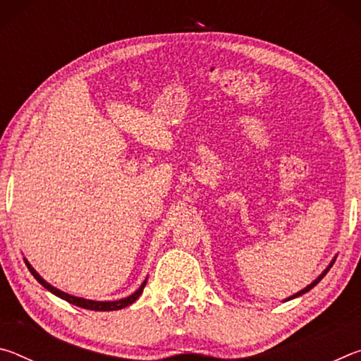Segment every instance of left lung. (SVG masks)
Listing matches in <instances>:
<instances>
[{"mask_svg": "<svg viewBox=\"0 0 361 361\" xmlns=\"http://www.w3.org/2000/svg\"><path fill=\"white\" fill-rule=\"evenodd\" d=\"M334 261H336V259H333L331 262H329V266H328V267L325 269V271H323V272L320 274V276H319V277H317V279L314 280V282H312V283H310V285H307V286H305V288H304V290H301V291H298V293H296V295H293V296H290L288 299H285V301H290V299H295V298H298V296H301V295H304V293H307L309 290H312V288H314V286H315L317 283H319V282H320V280H322L323 277H325V276H326V272L329 271V269H331V266L334 264Z\"/></svg>", "mask_w": 361, "mask_h": 361, "instance_id": "1", "label": "left lung"}]
</instances>
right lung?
I'll use <instances>...</instances> for the list:
<instances>
[{
	"label": "right lung",
	"mask_w": 361,
	"mask_h": 361,
	"mask_svg": "<svg viewBox=\"0 0 361 361\" xmlns=\"http://www.w3.org/2000/svg\"><path fill=\"white\" fill-rule=\"evenodd\" d=\"M25 264H27V267H28V271L33 274V277L38 280V282L44 286L46 290H49L52 293V295H56V296H59V298H62V299H65V301H68L70 304H73V305H78V307H82V309H89V310H102V312H108V310H119V309H124V307H127V305H130L132 302H135L137 299L140 298V295H142L143 293V288H145V285H146V280L145 282L142 283V286H140V288L135 291V293H132L130 296H127V298H124V299H118V301H92V299H84V298H76V296H71V295H68V293H63V291H60V290H57L56 286H52L51 283H47L44 279H42L38 272L35 271V269L32 267V264H30V262L25 259Z\"/></svg>",
	"instance_id": "right-lung-1"
}]
</instances>
